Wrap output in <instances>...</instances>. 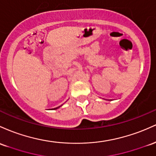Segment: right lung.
<instances>
[{
    "label": "right lung",
    "mask_w": 156,
    "mask_h": 156,
    "mask_svg": "<svg viewBox=\"0 0 156 156\" xmlns=\"http://www.w3.org/2000/svg\"><path fill=\"white\" fill-rule=\"evenodd\" d=\"M57 108H54V109H57Z\"/></svg>",
    "instance_id": "add662e5"
}]
</instances>
